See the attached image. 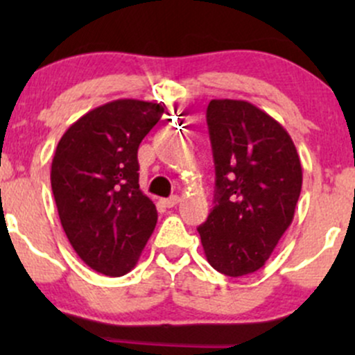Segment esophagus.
<instances>
[{"label": "esophagus", "instance_id": "esophagus-1", "mask_svg": "<svg viewBox=\"0 0 355 355\" xmlns=\"http://www.w3.org/2000/svg\"><path fill=\"white\" fill-rule=\"evenodd\" d=\"M180 202V197H177V195H173V197H168V198H164L162 203L166 207V209H172V207L177 205V203Z\"/></svg>", "mask_w": 355, "mask_h": 355}]
</instances>
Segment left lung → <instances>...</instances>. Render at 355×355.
Here are the masks:
<instances>
[{"label":"left lung","instance_id":"obj_1","mask_svg":"<svg viewBox=\"0 0 355 355\" xmlns=\"http://www.w3.org/2000/svg\"><path fill=\"white\" fill-rule=\"evenodd\" d=\"M215 162V207L198 227L203 252L229 277L254 274L294 220L302 165L291 135L243 100L207 107Z\"/></svg>","mask_w":355,"mask_h":355}]
</instances>
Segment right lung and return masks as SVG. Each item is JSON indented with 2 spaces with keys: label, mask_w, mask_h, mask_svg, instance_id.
I'll list each match as a JSON object with an SVG mask.
<instances>
[{
  "label": "right lung",
  "mask_w": 355,
  "mask_h": 355,
  "mask_svg": "<svg viewBox=\"0 0 355 355\" xmlns=\"http://www.w3.org/2000/svg\"><path fill=\"white\" fill-rule=\"evenodd\" d=\"M164 115L160 103L115 100L64 132L51 162V190L64 234L80 259L110 277L137 266L157 225L138 185V146Z\"/></svg>",
  "instance_id": "obj_1"
}]
</instances>
